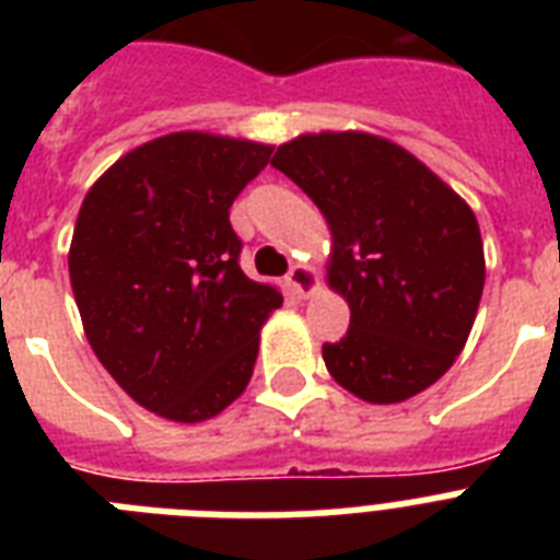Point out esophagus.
Wrapping results in <instances>:
<instances>
[{
    "label": "esophagus",
    "mask_w": 560,
    "mask_h": 560,
    "mask_svg": "<svg viewBox=\"0 0 560 560\" xmlns=\"http://www.w3.org/2000/svg\"><path fill=\"white\" fill-rule=\"evenodd\" d=\"M288 288L293 290L299 299H307L311 293H316L319 279H316L314 267H311V264H296V267L288 272Z\"/></svg>",
    "instance_id": "34e87169"
}]
</instances>
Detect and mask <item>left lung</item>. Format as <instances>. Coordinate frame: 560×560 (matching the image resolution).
Here are the masks:
<instances>
[{
	"mask_svg": "<svg viewBox=\"0 0 560 560\" xmlns=\"http://www.w3.org/2000/svg\"><path fill=\"white\" fill-rule=\"evenodd\" d=\"M270 165L331 229L328 284L351 307L349 334L323 346L334 381L369 404L433 386L465 349L486 284L468 202L400 144L360 130L296 136Z\"/></svg>",
	"mask_w": 560,
	"mask_h": 560,
	"instance_id": "8db88e82",
	"label": "left lung"
}]
</instances>
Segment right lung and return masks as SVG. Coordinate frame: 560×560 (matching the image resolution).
<instances>
[{"instance_id":"obj_1","label":"right lung","mask_w":560,"mask_h":560,"mask_svg":"<svg viewBox=\"0 0 560 560\" xmlns=\"http://www.w3.org/2000/svg\"><path fill=\"white\" fill-rule=\"evenodd\" d=\"M272 144L183 130L144 142L83 197L69 279L113 381L156 416L197 424L246 389L272 284L246 279L229 206Z\"/></svg>"}]
</instances>
